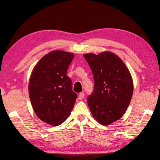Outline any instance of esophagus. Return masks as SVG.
I'll list each match as a JSON object with an SVG mask.
<instances>
[{"label":"esophagus","mask_w":160,"mask_h":160,"mask_svg":"<svg viewBox=\"0 0 160 160\" xmlns=\"http://www.w3.org/2000/svg\"><path fill=\"white\" fill-rule=\"evenodd\" d=\"M84 98V93L83 92H81L79 93V95H78V99L79 100H82L83 98Z\"/></svg>","instance_id":"obj_1"}]
</instances>
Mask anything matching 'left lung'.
Returning a JSON list of instances; mask_svg holds the SVG:
<instances>
[{"label":"left lung","mask_w":160,"mask_h":160,"mask_svg":"<svg viewBox=\"0 0 160 160\" xmlns=\"http://www.w3.org/2000/svg\"><path fill=\"white\" fill-rule=\"evenodd\" d=\"M92 71L94 90L87 98L93 116L102 125L120 119L133 92L132 77L123 61L115 53L84 54Z\"/></svg>","instance_id":"8db88e82"}]
</instances>
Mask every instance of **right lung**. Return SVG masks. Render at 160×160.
<instances>
[{"label": "right lung", "mask_w": 160, "mask_h": 160, "mask_svg": "<svg viewBox=\"0 0 160 160\" xmlns=\"http://www.w3.org/2000/svg\"><path fill=\"white\" fill-rule=\"evenodd\" d=\"M74 54L55 50L43 56L33 69L29 95L33 111L42 121L58 126L69 117L77 94L67 71Z\"/></svg>", "instance_id": "add662e5"}]
</instances>
